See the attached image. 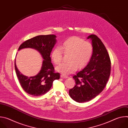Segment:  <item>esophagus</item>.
Returning a JSON list of instances; mask_svg holds the SVG:
<instances>
[{"mask_svg":"<svg viewBox=\"0 0 128 128\" xmlns=\"http://www.w3.org/2000/svg\"><path fill=\"white\" fill-rule=\"evenodd\" d=\"M61 78H68V76H65V75H63V74H61Z\"/></svg>","mask_w":128,"mask_h":128,"instance_id":"1","label":"esophagus"}]
</instances>
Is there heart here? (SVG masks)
Segmentation results:
<instances>
[{
    "instance_id": "1",
    "label": "heart",
    "mask_w": 128,
    "mask_h": 128,
    "mask_svg": "<svg viewBox=\"0 0 128 128\" xmlns=\"http://www.w3.org/2000/svg\"><path fill=\"white\" fill-rule=\"evenodd\" d=\"M94 52L92 44L85 42L76 36L65 40L61 48L56 47L53 49L50 57L54 64L58 65L62 60L63 54H70L68 63H62L56 67V70L62 74L67 75L74 72L76 69L84 68L90 62Z\"/></svg>"
}]
</instances>
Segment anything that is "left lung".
<instances>
[{
    "instance_id": "1",
    "label": "left lung",
    "mask_w": 128,
    "mask_h": 128,
    "mask_svg": "<svg viewBox=\"0 0 128 128\" xmlns=\"http://www.w3.org/2000/svg\"><path fill=\"white\" fill-rule=\"evenodd\" d=\"M87 38L92 40L93 55L84 68L73 76L76 84L69 91L71 98L80 103L90 101L102 92L111 71L110 57L100 39L94 34Z\"/></svg>"
}]
</instances>
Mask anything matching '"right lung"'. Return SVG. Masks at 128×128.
<instances>
[{
  "label": "right lung",
  "mask_w": 128,
  "mask_h": 128,
  "mask_svg": "<svg viewBox=\"0 0 128 128\" xmlns=\"http://www.w3.org/2000/svg\"><path fill=\"white\" fill-rule=\"evenodd\" d=\"M54 35H38L23 42L18 50L24 48H32L38 50L44 59L42 69L34 76L23 75L18 69L14 62L16 74L23 89L28 94L34 96L44 95L51 88L54 80L60 78L59 73L55 72L51 63L50 54L56 42Z\"/></svg>",
  "instance_id": "obj_1"
}]
</instances>
